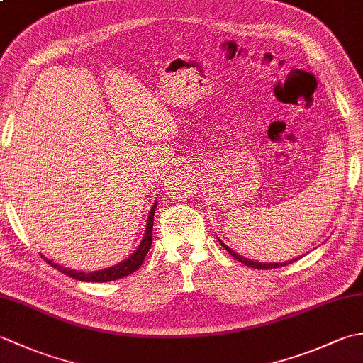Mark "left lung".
I'll list each match as a JSON object with an SVG mask.
<instances>
[{
	"instance_id": "1",
	"label": "left lung",
	"mask_w": 363,
	"mask_h": 363,
	"mask_svg": "<svg viewBox=\"0 0 363 363\" xmlns=\"http://www.w3.org/2000/svg\"><path fill=\"white\" fill-rule=\"evenodd\" d=\"M220 243H221V246L223 248H225L230 256H233L234 259H237L238 262H242V264H245V265H248V267H251V268H257V269H269V268H279V267H285V265H289V264H293V262H296L298 260V257L296 259H291V260H287V262H279V264H264V262H254V260H250V259H245L243 256H238V254L235 252V251H233L229 248V246H226L225 243H223L221 240H218Z\"/></svg>"
}]
</instances>
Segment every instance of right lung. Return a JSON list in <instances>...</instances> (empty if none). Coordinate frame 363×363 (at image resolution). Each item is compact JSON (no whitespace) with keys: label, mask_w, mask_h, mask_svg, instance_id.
<instances>
[{"label":"right lung","mask_w":363,"mask_h":363,"mask_svg":"<svg viewBox=\"0 0 363 363\" xmlns=\"http://www.w3.org/2000/svg\"><path fill=\"white\" fill-rule=\"evenodd\" d=\"M156 206L157 203H154V206L151 207L150 215H148V220H146V228H145V234L140 245L137 246V250L130 254L128 259H125L120 264L109 267V268H104V269H99V272H91V273H84V272H76V269H68L64 268L62 265H57L54 264L52 260L48 259H43L48 262L51 267H54L56 269H59L60 273H64L70 277H74V279L78 281H86V282H109V281H117L121 279V277L133 274L135 269H138L143 264V260L146 257V254H148L150 248H151V243H152V223H154V212H156Z\"/></svg>","instance_id":"add662e5"}]
</instances>
